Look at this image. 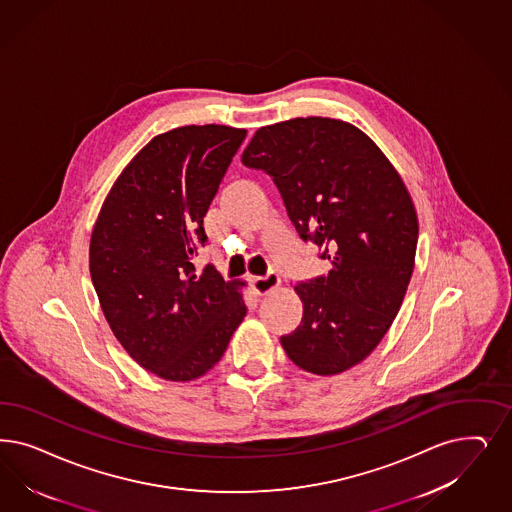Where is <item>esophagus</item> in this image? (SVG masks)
<instances>
[{"mask_svg":"<svg viewBox=\"0 0 512 512\" xmlns=\"http://www.w3.org/2000/svg\"><path fill=\"white\" fill-rule=\"evenodd\" d=\"M279 275L275 273V271H269L265 277H256V279H252V288H254V292L258 294V296H265V294H269V292H273L277 286H279Z\"/></svg>","mask_w":512,"mask_h":512,"instance_id":"1","label":"esophagus"}]
</instances>
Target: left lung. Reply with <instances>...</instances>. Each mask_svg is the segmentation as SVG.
Listing matches in <instances>:
<instances>
[{
  "label": "left lung",
  "instance_id": "obj_1",
  "mask_svg": "<svg viewBox=\"0 0 512 512\" xmlns=\"http://www.w3.org/2000/svg\"><path fill=\"white\" fill-rule=\"evenodd\" d=\"M241 162L273 179L299 237L331 264L294 286L303 318L282 348L309 373H343L377 348L403 303L418 243L413 199L379 147L335 118L264 126Z\"/></svg>",
  "mask_w": 512,
  "mask_h": 512
}]
</instances>
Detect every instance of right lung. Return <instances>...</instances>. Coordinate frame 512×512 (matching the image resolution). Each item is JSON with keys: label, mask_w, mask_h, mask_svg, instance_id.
Returning <instances> with one entry per match:
<instances>
[{"label": "right lung", "mask_w": 512, "mask_h": 512, "mask_svg": "<svg viewBox=\"0 0 512 512\" xmlns=\"http://www.w3.org/2000/svg\"><path fill=\"white\" fill-rule=\"evenodd\" d=\"M247 130L205 124L156 135L124 167L90 239V275L118 343L173 382L220 362L247 314L239 288L196 269L203 216Z\"/></svg>", "instance_id": "obj_1"}]
</instances>
